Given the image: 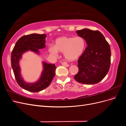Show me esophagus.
Wrapping results in <instances>:
<instances>
[{
    "instance_id": "esophagus-1",
    "label": "esophagus",
    "mask_w": 126,
    "mask_h": 126,
    "mask_svg": "<svg viewBox=\"0 0 126 126\" xmlns=\"http://www.w3.org/2000/svg\"><path fill=\"white\" fill-rule=\"evenodd\" d=\"M62 64H63V66H65L66 67H68L69 66V64H68V63H67L66 62H63V63H62Z\"/></svg>"
}]
</instances>
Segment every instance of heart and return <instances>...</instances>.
Listing matches in <instances>:
<instances>
[{
  "mask_svg": "<svg viewBox=\"0 0 126 126\" xmlns=\"http://www.w3.org/2000/svg\"><path fill=\"white\" fill-rule=\"evenodd\" d=\"M85 48L86 41L83 37L63 36L56 39L55 47H49V51L55 55L58 51L63 52L66 60L73 61L82 55Z\"/></svg>",
  "mask_w": 126,
  "mask_h": 126,
  "instance_id": "heart-1",
  "label": "heart"
}]
</instances>
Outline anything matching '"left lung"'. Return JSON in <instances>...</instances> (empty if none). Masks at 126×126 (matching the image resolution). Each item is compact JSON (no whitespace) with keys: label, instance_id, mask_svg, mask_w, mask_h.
I'll use <instances>...</instances> for the list:
<instances>
[{"label":"left lung","instance_id":"1","mask_svg":"<svg viewBox=\"0 0 126 126\" xmlns=\"http://www.w3.org/2000/svg\"><path fill=\"white\" fill-rule=\"evenodd\" d=\"M87 46L78 60V73L74 78L83 84L93 85L100 82L108 74L111 63V50L104 35L97 30L85 28L77 30Z\"/></svg>","mask_w":126,"mask_h":126}]
</instances>
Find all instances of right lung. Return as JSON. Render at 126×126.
I'll use <instances>...</instances> for the list:
<instances>
[{
    "mask_svg": "<svg viewBox=\"0 0 126 126\" xmlns=\"http://www.w3.org/2000/svg\"><path fill=\"white\" fill-rule=\"evenodd\" d=\"M45 34L32 33L21 37L16 42L11 52V63L15 78L18 84L22 88L30 92H38L48 87L50 84L56 74L55 64L43 62V70L40 77L36 82H26L21 75L19 61L24 53L31 51L39 54V49L46 47Z\"/></svg>",
    "mask_w": 126,
    "mask_h": 126,
    "instance_id": "1",
    "label": "right lung"
}]
</instances>
